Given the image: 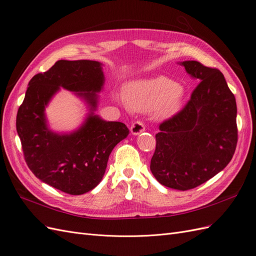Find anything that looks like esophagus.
I'll return each mask as SVG.
<instances>
[{
    "instance_id": "1",
    "label": "esophagus",
    "mask_w": 256,
    "mask_h": 256,
    "mask_svg": "<svg viewBox=\"0 0 256 256\" xmlns=\"http://www.w3.org/2000/svg\"><path fill=\"white\" fill-rule=\"evenodd\" d=\"M130 131L134 136L140 134L141 132H143V131H145V124L141 120H136L132 124V125H131Z\"/></svg>"
}]
</instances>
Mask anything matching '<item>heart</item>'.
<instances>
[{
  "label": "heart",
  "instance_id": "obj_1",
  "mask_svg": "<svg viewBox=\"0 0 256 256\" xmlns=\"http://www.w3.org/2000/svg\"><path fill=\"white\" fill-rule=\"evenodd\" d=\"M184 88L180 84L166 76L144 79L128 84L120 100L136 111L150 112L160 118H166L180 109Z\"/></svg>",
  "mask_w": 256,
  "mask_h": 256
}]
</instances>
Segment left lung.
Segmentation results:
<instances>
[{"mask_svg":"<svg viewBox=\"0 0 256 256\" xmlns=\"http://www.w3.org/2000/svg\"><path fill=\"white\" fill-rule=\"evenodd\" d=\"M180 65L200 83L184 109L160 124L150 171L161 184L184 191L228 164L238 131L236 99L219 69L196 60Z\"/></svg>","mask_w":256,"mask_h":256,"instance_id":"left-lung-1","label":"left lung"}]
</instances>
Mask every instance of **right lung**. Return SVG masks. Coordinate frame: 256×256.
Wrapping results in <instances>:
<instances>
[{"instance_id":"1","label":"right lung","mask_w":256,"mask_h":256,"mask_svg":"<svg viewBox=\"0 0 256 256\" xmlns=\"http://www.w3.org/2000/svg\"><path fill=\"white\" fill-rule=\"evenodd\" d=\"M104 76L96 60H58L28 82L17 113L16 127L28 168L42 182L72 196L94 189L102 182L114 147L128 134L120 122L94 114ZM60 87L74 91L90 106L82 126L70 134L53 133L44 109Z\"/></svg>"}]
</instances>
